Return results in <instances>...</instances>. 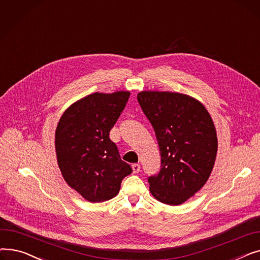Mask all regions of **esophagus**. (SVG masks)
Here are the masks:
<instances>
[{"label": "esophagus", "instance_id": "1", "mask_svg": "<svg viewBox=\"0 0 260 260\" xmlns=\"http://www.w3.org/2000/svg\"><path fill=\"white\" fill-rule=\"evenodd\" d=\"M132 169H133L134 174H137V173L140 172V166L138 165V163H135V165H133Z\"/></svg>", "mask_w": 260, "mask_h": 260}]
</instances>
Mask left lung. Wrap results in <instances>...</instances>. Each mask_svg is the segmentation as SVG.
Returning <instances> with one entry per match:
<instances>
[{
    "label": "left lung",
    "instance_id": "left-lung-1",
    "mask_svg": "<svg viewBox=\"0 0 260 260\" xmlns=\"http://www.w3.org/2000/svg\"><path fill=\"white\" fill-rule=\"evenodd\" d=\"M154 127L161 169L148 177L149 190L162 203L179 206L206 184L217 154L213 120L198 100L170 91L137 94Z\"/></svg>",
    "mask_w": 260,
    "mask_h": 260
}]
</instances>
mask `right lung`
<instances>
[{"instance_id":"right-lung-1","label":"right lung","mask_w":260,"mask_h":260,"mask_svg":"<svg viewBox=\"0 0 260 260\" xmlns=\"http://www.w3.org/2000/svg\"><path fill=\"white\" fill-rule=\"evenodd\" d=\"M129 94H88L68 107L58 123L54 139L58 166L66 183L89 202L114 198L123 178L133 172L109 139Z\"/></svg>"}]
</instances>
